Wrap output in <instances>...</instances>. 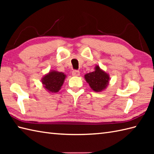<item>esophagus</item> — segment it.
<instances>
[{
    "instance_id": "34e87169",
    "label": "esophagus",
    "mask_w": 154,
    "mask_h": 154,
    "mask_svg": "<svg viewBox=\"0 0 154 154\" xmlns=\"http://www.w3.org/2000/svg\"><path fill=\"white\" fill-rule=\"evenodd\" d=\"M72 75H73V76H79L80 75V72L78 70H73V72H72Z\"/></svg>"
}]
</instances>
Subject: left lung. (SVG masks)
Here are the masks:
<instances>
[{
	"instance_id": "8db88e82",
	"label": "left lung",
	"mask_w": 154,
	"mask_h": 154,
	"mask_svg": "<svg viewBox=\"0 0 154 154\" xmlns=\"http://www.w3.org/2000/svg\"><path fill=\"white\" fill-rule=\"evenodd\" d=\"M87 82L94 91L99 92L104 89L109 81V76L97 65L95 71L85 75Z\"/></svg>"
}]
</instances>
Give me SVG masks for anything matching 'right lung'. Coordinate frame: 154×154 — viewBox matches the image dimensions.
Here are the masks:
<instances>
[{"label": "right lung", "instance_id": "1", "mask_svg": "<svg viewBox=\"0 0 154 154\" xmlns=\"http://www.w3.org/2000/svg\"><path fill=\"white\" fill-rule=\"evenodd\" d=\"M65 76L66 75L62 72L51 71L45 75L42 81L47 90L52 93H56L61 89Z\"/></svg>", "mask_w": 154, "mask_h": 154}]
</instances>
